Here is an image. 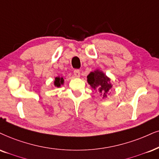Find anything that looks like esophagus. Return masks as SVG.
Masks as SVG:
<instances>
[{
  "label": "esophagus",
  "instance_id": "34e87169",
  "mask_svg": "<svg viewBox=\"0 0 159 159\" xmlns=\"http://www.w3.org/2000/svg\"><path fill=\"white\" fill-rule=\"evenodd\" d=\"M80 75H81V73H80L79 70H74V75H75V77L79 78L80 77Z\"/></svg>",
  "mask_w": 159,
  "mask_h": 159
}]
</instances>
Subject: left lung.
<instances>
[{
  "mask_svg": "<svg viewBox=\"0 0 159 159\" xmlns=\"http://www.w3.org/2000/svg\"><path fill=\"white\" fill-rule=\"evenodd\" d=\"M110 78L99 70L91 72L87 76V82L92 89L99 92L103 98H107V93L112 88Z\"/></svg>",
  "mask_w": 159,
  "mask_h": 159,
  "instance_id": "1",
  "label": "left lung"
}]
</instances>
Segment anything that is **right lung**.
<instances>
[{
	"label": "right lung",
	"mask_w": 159,
	"mask_h": 159,
	"mask_svg": "<svg viewBox=\"0 0 159 159\" xmlns=\"http://www.w3.org/2000/svg\"><path fill=\"white\" fill-rule=\"evenodd\" d=\"M64 84V78L62 77H56L55 78V81H54V85L56 87H60L61 85Z\"/></svg>",
	"instance_id": "obj_1"
}]
</instances>
